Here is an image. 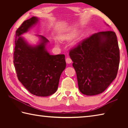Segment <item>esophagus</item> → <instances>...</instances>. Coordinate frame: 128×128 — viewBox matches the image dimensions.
<instances>
[{
  "instance_id": "1",
  "label": "esophagus",
  "mask_w": 128,
  "mask_h": 128,
  "mask_svg": "<svg viewBox=\"0 0 128 128\" xmlns=\"http://www.w3.org/2000/svg\"><path fill=\"white\" fill-rule=\"evenodd\" d=\"M66 62L67 64H70L71 62H72V60L70 58H66Z\"/></svg>"
}]
</instances>
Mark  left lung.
I'll use <instances>...</instances> for the list:
<instances>
[{"instance_id":"1","label":"left lung","mask_w":128,"mask_h":128,"mask_svg":"<svg viewBox=\"0 0 128 128\" xmlns=\"http://www.w3.org/2000/svg\"><path fill=\"white\" fill-rule=\"evenodd\" d=\"M80 92L86 95L103 92L118 74L120 50L116 33L100 32L69 50Z\"/></svg>"}]
</instances>
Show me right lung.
Listing matches in <instances>:
<instances>
[{
  "label": "right lung",
  "instance_id": "add662e5",
  "mask_svg": "<svg viewBox=\"0 0 128 128\" xmlns=\"http://www.w3.org/2000/svg\"><path fill=\"white\" fill-rule=\"evenodd\" d=\"M38 21L36 17L25 20L16 32L14 63L17 77L23 86L36 96H47L58 89L60 75L66 66L64 54L51 55L46 50L48 40L40 36L42 42L30 46L21 34Z\"/></svg>",
  "mask_w": 128,
  "mask_h": 128
}]
</instances>
